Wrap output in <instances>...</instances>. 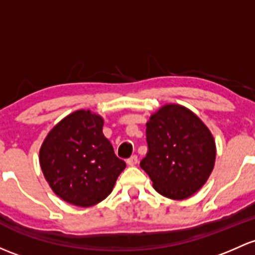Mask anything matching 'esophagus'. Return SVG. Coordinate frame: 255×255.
<instances>
[{"label":"esophagus","mask_w":255,"mask_h":255,"mask_svg":"<svg viewBox=\"0 0 255 255\" xmlns=\"http://www.w3.org/2000/svg\"><path fill=\"white\" fill-rule=\"evenodd\" d=\"M136 163H138V156H136V155H133V156H130L129 159L127 160L128 166H134Z\"/></svg>","instance_id":"1"}]
</instances>
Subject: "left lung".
<instances>
[{
  "label": "left lung",
  "instance_id": "8db88e82",
  "mask_svg": "<svg viewBox=\"0 0 255 255\" xmlns=\"http://www.w3.org/2000/svg\"><path fill=\"white\" fill-rule=\"evenodd\" d=\"M148 154L140 167L157 193L173 200L192 197L213 172L216 159L214 136L194 112L167 104L146 122Z\"/></svg>",
  "mask_w": 255,
  "mask_h": 255
}]
</instances>
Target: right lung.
<instances>
[{
	"label": "right lung",
	"instance_id": "add662e5",
	"mask_svg": "<svg viewBox=\"0 0 255 255\" xmlns=\"http://www.w3.org/2000/svg\"><path fill=\"white\" fill-rule=\"evenodd\" d=\"M103 127L100 115L78 110L61 120L42 141L39 161L45 179L69 204L88 208L103 202L126 168Z\"/></svg>",
	"mask_w": 255,
	"mask_h": 255
}]
</instances>
